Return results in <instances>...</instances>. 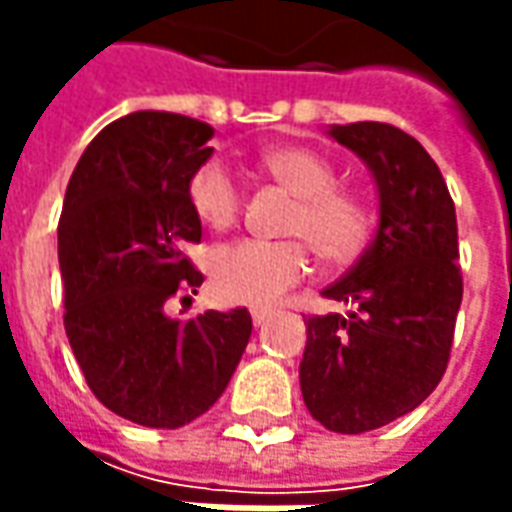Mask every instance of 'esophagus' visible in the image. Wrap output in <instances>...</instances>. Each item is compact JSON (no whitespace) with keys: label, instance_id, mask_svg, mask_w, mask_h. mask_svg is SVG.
Wrapping results in <instances>:
<instances>
[{"label":"esophagus","instance_id":"1","mask_svg":"<svg viewBox=\"0 0 512 512\" xmlns=\"http://www.w3.org/2000/svg\"><path fill=\"white\" fill-rule=\"evenodd\" d=\"M250 316H253L256 325H262V322H267L273 316V310L270 307H250Z\"/></svg>","mask_w":512,"mask_h":512}]
</instances>
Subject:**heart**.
<instances>
[{
	"mask_svg": "<svg viewBox=\"0 0 512 512\" xmlns=\"http://www.w3.org/2000/svg\"><path fill=\"white\" fill-rule=\"evenodd\" d=\"M262 170L293 193L285 216L287 236L299 239H242L210 256V279L219 299L233 305H270L299 285L310 270L307 247L322 265L344 267L359 259L373 230V210L359 193L339 187V173L310 148H273ZM187 205L210 230H227L242 213V193L233 173L210 159L187 179Z\"/></svg>",
	"mask_w": 512,
	"mask_h": 512,
	"instance_id": "heart-1",
	"label": "heart"
}]
</instances>
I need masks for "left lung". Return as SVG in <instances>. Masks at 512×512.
<instances>
[{
	"label": "left lung",
	"instance_id": "1",
	"mask_svg": "<svg viewBox=\"0 0 512 512\" xmlns=\"http://www.w3.org/2000/svg\"><path fill=\"white\" fill-rule=\"evenodd\" d=\"M379 187V230L362 259L322 293L353 307L307 316L299 379L307 410L333 433L384 427L442 382L462 305L456 205L439 165L384 122L330 125Z\"/></svg>",
	"mask_w": 512,
	"mask_h": 512
}]
</instances>
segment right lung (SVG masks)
Segmentation results:
<instances>
[{"label":"right lung","mask_w":512,"mask_h":512,"mask_svg":"<svg viewBox=\"0 0 512 512\" xmlns=\"http://www.w3.org/2000/svg\"><path fill=\"white\" fill-rule=\"evenodd\" d=\"M210 136L179 113L110 122L82 153L59 216L65 333L85 382L116 416L159 430L216 404L253 330L247 307L165 313L205 282L182 247L202 242L187 179L210 159Z\"/></svg>","instance_id":"1"}]
</instances>
